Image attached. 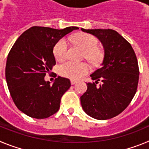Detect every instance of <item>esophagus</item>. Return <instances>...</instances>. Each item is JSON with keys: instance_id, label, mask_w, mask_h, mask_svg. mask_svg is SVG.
<instances>
[{"instance_id": "obj_1", "label": "esophagus", "mask_w": 149, "mask_h": 149, "mask_svg": "<svg viewBox=\"0 0 149 149\" xmlns=\"http://www.w3.org/2000/svg\"><path fill=\"white\" fill-rule=\"evenodd\" d=\"M71 84H72V85H74V84H77V81H74V80H71Z\"/></svg>"}]
</instances>
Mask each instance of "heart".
<instances>
[{"label":"heart","instance_id":"heart-1","mask_svg":"<svg viewBox=\"0 0 149 149\" xmlns=\"http://www.w3.org/2000/svg\"><path fill=\"white\" fill-rule=\"evenodd\" d=\"M74 41L84 51V56L92 63H97L102 58L103 54L97 47L98 39L93 35L88 33L77 34L74 37ZM68 51V42L65 39H61L54 47V55L57 60L65 58ZM89 66L86 63H75L67 61L62 63L59 67L61 75L72 79H79L89 72Z\"/></svg>","mask_w":149,"mask_h":149}]
</instances>
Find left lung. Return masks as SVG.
Wrapping results in <instances>:
<instances>
[{"mask_svg": "<svg viewBox=\"0 0 149 149\" xmlns=\"http://www.w3.org/2000/svg\"><path fill=\"white\" fill-rule=\"evenodd\" d=\"M81 30L98 38L104 49L101 67L90 77L87 90L81 96L83 110L89 116L106 120L121 113L131 103L137 89L139 66L131 44L116 30L95 29ZM102 84L96 87L98 81Z\"/></svg>", "mask_w": 149, "mask_h": 149, "instance_id": "1", "label": "left lung"}]
</instances>
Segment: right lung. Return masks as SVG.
<instances>
[{"label":"right lung","mask_w":149,"mask_h":149,"mask_svg":"<svg viewBox=\"0 0 149 149\" xmlns=\"http://www.w3.org/2000/svg\"><path fill=\"white\" fill-rule=\"evenodd\" d=\"M78 29L35 26L24 31L13 45L5 75L12 98L22 113L35 119H45L58 111L62 96L71 86L70 81L59 76L51 85L45 76L56 64L53 53L56 43Z\"/></svg>","instance_id":"1"}]
</instances>
